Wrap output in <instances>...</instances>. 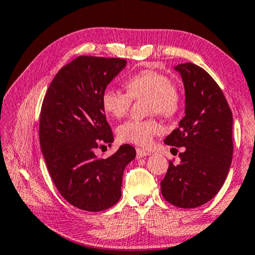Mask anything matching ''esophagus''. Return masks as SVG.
<instances>
[{
	"label": "esophagus",
	"instance_id": "34e87169",
	"mask_svg": "<svg viewBox=\"0 0 255 255\" xmlns=\"http://www.w3.org/2000/svg\"><path fill=\"white\" fill-rule=\"evenodd\" d=\"M136 154H137V158H143V157H146V155H149L150 152L147 150L139 149V147H137V149H136Z\"/></svg>",
	"mask_w": 255,
	"mask_h": 255
}]
</instances>
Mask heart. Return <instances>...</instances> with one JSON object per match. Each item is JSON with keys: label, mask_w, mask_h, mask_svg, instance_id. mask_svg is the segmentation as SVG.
I'll use <instances>...</instances> for the list:
<instances>
[{"label": "heart", "mask_w": 255, "mask_h": 255, "mask_svg": "<svg viewBox=\"0 0 255 255\" xmlns=\"http://www.w3.org/2000/svg\"><path fill=\"white\" fill-rule=\"evenodd\" d=\"M127 93L106 88L101 96L102 108L116 119L127 115L132 100H144L147 115L172 117L177 112L181 95L177 87L160 71L142 70L125 81ZM164 128L154 118L145 120H128L117 129L119 139L140 146H149L155 135L161 134Z\"/></svg>", "instance_id": "b5f03b06"}]
</instances>
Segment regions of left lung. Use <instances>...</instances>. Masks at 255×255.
Here are the masks:
<instances>
[{
    "mask_svg": "<svg viewBox=\"0 0 255 255\" xmlns=\"http://www.w3.org/2000/svg\"><path fill=\"white\" fill-rule=\"evenodd\" d=\"M175 70L184 83L185 116L164 142L184 150L180 164L169 161L160 188L174 206L195 208L210 201L226 181L234 152L233 113L204 68L185 63Z\"/></svg>",
    "mask_w": 255,
    "mask_h": 255,
    "instance_id": "left-lung-1",
    "label": "left lung"
}]
</instances>
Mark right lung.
Returning a JSON list of instances; mask_svg holds the SVG:
<instances>
[{"mask_svg":"<svg viewBox=\"0 0 255 255\" xmlns=\"http://www.w3.org/2000/svg\"><path fill=\"white\" fill-rule=\"evenodd\" d=\"M126 64L121 58L79 56L60 68L45 93L40 113L41 151L57 190L80 210L101 212L116 205L125 167L136 155L129 144L109 158L95 154L113 142L102 93Z\"/></svg>","mask_w":255,"mask_h":255,"instance_id":"1","label":"right lung"}]
</instances>
